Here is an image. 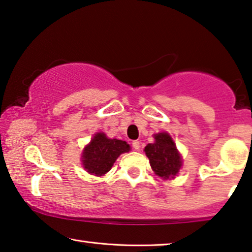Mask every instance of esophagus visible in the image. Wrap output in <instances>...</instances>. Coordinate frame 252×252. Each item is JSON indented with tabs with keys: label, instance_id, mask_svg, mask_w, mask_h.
Returning a JSON list of instances; mask_svg holds the SVG:
<instances>
[{
	"label": "esophagus",
	"instance_id": "esophagus-1",
	"mask_svg": "<svg viewBox=\"0 0 252 252\" xmlns=\"http://www.w3.org/2000/svg\"><path fill=\"white\" fill-rule=\"evenodd\" d=\"M132 148L134 150H139V148H140V142H139L138 140L132 141Z\"/></svg>",
	"mask_w": 252,
	"mask_h": 252
}]
</instances>
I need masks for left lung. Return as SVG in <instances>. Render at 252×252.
Listing matches in <instances>:
<instances>
[{"label":"left lung","mask_w":252,"mask_h":252,"mask_svg":"<svg viewBox=\"0 0 252 252\" xmlns=\"http://www.w3.org/2000/svg\"><path fill=\"white\" fill-rule=\"evenodd\" d=\"M150 166L159 177L174 178L182 166L181 155L170 135L166 132L155 135V142L145 148Z\"/></svg>","instance_id":"8db88e82"}]
</instances>
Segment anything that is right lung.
<instances>
[{"label":"right lung","mask_w":252,"mask_h":252,"mask_svg":"<svg viewBox=\"0 0 252 252\" xmlns=\"http://www.w3.org/2000/svg\"><path fill=\"white\" fill-rule=\"evenodd\" d=\"M130 146L118 139H107L104 133H96L83 153V165L90 174L103 176L111 169L117 158L127 153Z\"/></svg>","instance_id":"add662e5"}]
</instances>
